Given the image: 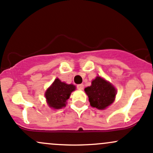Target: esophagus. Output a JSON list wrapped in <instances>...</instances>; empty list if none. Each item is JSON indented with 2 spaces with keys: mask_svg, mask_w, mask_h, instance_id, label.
Listing matches in <instances>:
<instances>
[{
  "mask_svg": "<svg viewBox=\"0 0 153 153\" xmlns=\"http://www.w3.org/2000/svg\"><path fill=\"white\" fill-rule=\"evenodd\" d=\"M76 88H78L79 90H82L83 88H84V85H83V84H80V85H78L76 86Z\"/></svg>",
  "mask_w": 153,
  "mask_h": 153,
  "instance_id": "esophagus-1",
  "label": "esophagus"
}]
</instances>
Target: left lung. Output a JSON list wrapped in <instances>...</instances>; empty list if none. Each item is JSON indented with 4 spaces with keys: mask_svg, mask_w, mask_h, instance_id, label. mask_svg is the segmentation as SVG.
Returning <instances> with one entry per match:
<instances>
[{
    "mask_svg": "<svg viewBox=\"0 0 153 153\" xmlns=\"http://www.w3.org/2000/svg\"><path fill=\"white\" fill-rule=\"evenodd\" d=\"M85 91L91 106L99 110H104L111 105L116 94L115 88L100 76L93 80L91 85L85 88Z\"/></svg>",
    "mask_w": 153,
    "mask_h": 153,
    "instance_id": "obj_1",
    "label": "left lung"
}]
</instances>
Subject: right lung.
<instances>
[{"label":"right lung","instance_id":"1","mask_svg":"<svg viewBox=\"0 0 153 153\" xmlns=\"http://www.w3.org/2000/svg\"><path fill=\"white\" fill-rule=\"evenodd\" d=\"M74 85H68L56 79L45 92V98L48 105L54 109H60L65 106V102L72 91L75 90Z\"/></svg>","mask_w":153,"mask_h":153}]
</instances>
